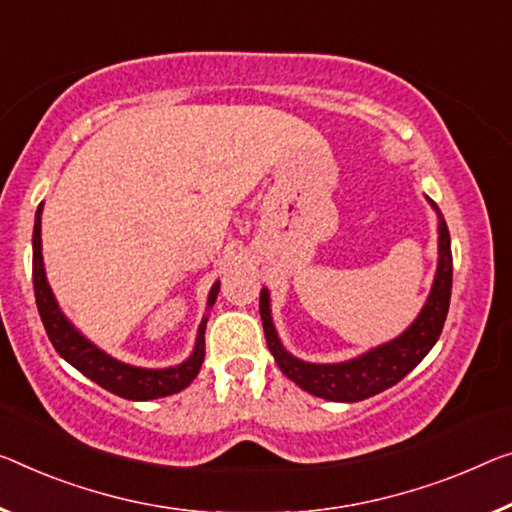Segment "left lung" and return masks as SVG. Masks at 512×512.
Instances as JSON below:
<instances>
[{
  "label": "left lung",
  "mask_w": 512,
  "mask_h": 512,
  "mask_svg": "<svg viewBox=\"0 0 512 512\" xmlns=\"http://www.w3.org/2000/svg\"><path fill=\"white\" fill-rule=\"evenodd\" d=\"M430 201V199H428ZM437 210L439 224V261L435 281H432L430 295L416 320L403 334L389 343L377 345V348L364 352L355 359L338 361V364H309L290 355L281 345V338L274 329L272 311H270V293L267 288L261 290V320L267 338V348L274 355V361L281 373L300 384L304 391L313 396L336 400V403H357V400L371 398L375 393L393 387L403 377L416 368V364L428 355L432 345L442 334L448 304H451V286H453V256H451V235L444 222L442 212Z\"/></svg>",
  "instance_id": "1"
}]
</instances>
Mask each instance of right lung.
Returning a JSON list of instances; mask_svg holds the SVG:
<instances>
[{"mask_svg": "<svg viewBox=\"0 0 512 512\" xmlns=\"http://www.w3.org/2000/svg\"><path fill=\"white\" fill-rule=\"evenodd\" d=\"M41 212L43 203L36 210V222H34V295L36 306L41 313V320L45 325V332L50 336L54 350L64 357L70 366H75L82 375L89 377L102 389L116 393V396L128 398V400H153L164 398L171 393L183 391L190 387L192 380L201 371L203 357H206V322L208 316L201 320L199 334H196L194 352L187 357L183 364L169 366V368H139L123 364V361L109 357L107 352H102L98 345H93L89 338H84L73 327L64 311L59 309L57 300H54L50 283L45 277V265H43V247H41ZM219 293V281L210 288L208 295V309L217 300Z\"/></svg>", "mask_w": 512, "mask_h": 512, "instance_id": "add662e5", "label": "right lung"}]
</instances>
